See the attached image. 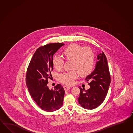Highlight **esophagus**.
Masks as SVG:
<instances>
[{"mask_svg":"<svg viewBox=\"0 0 133 133\" xmlns=\"http://www.w3.org/2000/svg\"><path fill=\"white\" fill-rule=\"evenodd\" d=\"M64 90L65 91H68V90H69L70 89V87H69V86H67V85H66V86H64Z\"/></svg>","mask_w":133,"mask_h":133,"instance_id":"1","label":"esophagus"}]
</instances>
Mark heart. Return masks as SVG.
I'll use <instances>...</instances> for the list:
<instances>
[{"instance_id":"heart-1","label":"heart","mask_w":133,"mask_h":133,"mask_svg":"<svg viewBox=\"0 0 133 133\" xmlns=\"http://www.w3.org/2000/svg\"><path fill=\"white\" fill-rule=\"evenodd\" d=\"M63 55L66 59L71 61V69L73 70L59 75V80L62 83L71 85L77 77V72L80 76L84 77L92 71L94 55L90 49L71 43L63 50ZM52 64L56 70L60 71L63 66V59L58 55H55L52 58Z\"/></svg>"}]
</instances>
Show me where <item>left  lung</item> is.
<instances>
[{"instance_id": "1", "label": "left lung", "mask_w": 133, "mask_h": 133, "mask_svg": "<svg viewBox=\"0 0 133 133\" xmlns=\"http://www.w3.org/2000/svg\"><path fill=\"white\" fill-rule=\"evenodd\" d=\"M98 61L94 71L88 75L85 80L90 88L87 90L80 88L79 103L88 110H93L98 107L103 102L108 93L110 83V75L107 58L103 52L97 56Z\"/></svg>"}]
</instances>
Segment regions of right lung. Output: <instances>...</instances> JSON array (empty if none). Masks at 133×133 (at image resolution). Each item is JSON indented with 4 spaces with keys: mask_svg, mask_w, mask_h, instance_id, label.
<instances>
[{
    "mask_svg": "<svg viewBox=\"0 0 133 133\" xmlns=\"http://www.w3.org/2000/svg\"><path fill=\"white\" fill-rule=\"evenodd\" d=\"M64 44L51 43L39 47L33 55L27 68L26 85L31 97L42 110L52 112L63 105L65 91L61 84L54 89L48 87V79L52 76L53 55Z\"/></svg>",
    "mask_w": 133,
    "mask_h": 133,
    "instance_id": "1",
    "label": "right lung"
}]
</instances>
